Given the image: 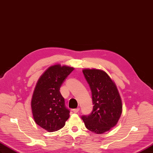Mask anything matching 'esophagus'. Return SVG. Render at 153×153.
<instances>
[{
  "instance_id": "esophagus-1",
  "label": "esophagus",
  "mask_w": 153,
  "mask_h": 153,
  "mask_svg": "<svg viewBox=\"0 0 153 153\" xmlns=\"http://www.w3.org/2000/svg\"><path fill=\"white\" fill-rule=\"evenodd\" d=\"M79 110H80V108H74V109H73L72 111L74 112V113H76L79 111Z\"/></svg>"
}]
</instances>
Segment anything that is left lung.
<instances>
[{
  "label": "left lung",
  "mask_w": 153,
  "mask_h": 153,
  "mask_svg": "<svg viewBox=\"0 0 153 153\" xmlns=\"http://www.w3.org/2000/svg\"><path fill=\"white\" fill-rule=\"evenodd\" d=\"M84 76L89 84L94 105L92 111L82 115L85 126L97 134L114 127L122 114V101L114 83L104 71L84 69Z\"/></svg>",
  "instance_id": "left-lung-1"
}]
</instances>
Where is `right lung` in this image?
<instances>
[{"instance_id": "add662e5", "label": "right lung", "mask_w": 153, "mask_h": 153, "mask_svg": "<svg viewBox=\"0 0 153 153\" xmlns=\"http://www.w3.org/2000/svg\"><path fill=\"white\" fill-rule=\"evenodd\" d=\"M73 67L55 65L49 67L37 82L31 100L34 120L48 131L62 128L69 117L70 110L59 90Z\"/></svg>"}]
</instances>
